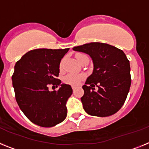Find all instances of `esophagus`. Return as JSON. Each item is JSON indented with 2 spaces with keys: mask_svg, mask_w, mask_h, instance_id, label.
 Returning a JSON list of instances; mask_svg holds the SVG:
<instances>
[{
  "mask_svg": "<svg viewBox=\"0 0 149 149\" xmlns=\"http://www.w3.org/2000/svg\"><path fill=\"white\" fill-rule=\"evenodd\" d=\"M72 89H73V90H74V89H76V87H75V86H72Z\"/></svg>",
  "mask_w": 149,
  "mask_h": 149,
  "instance_id": "1",
  "label": "esophagus"
}]
</instances>
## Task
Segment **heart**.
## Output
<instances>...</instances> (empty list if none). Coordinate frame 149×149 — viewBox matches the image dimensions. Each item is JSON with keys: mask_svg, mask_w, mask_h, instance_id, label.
<instances>
[{"mask_svg": "<svg viewBox=\"0 0 149 149\" xmlns=\"http://www.w3.org/2000/svg\"><path fill=\"white\" fill-rule=\"evenodd\" d=\"M85 56H87L85 54H77L76 55V59H77L79 63H81ZM62 66H63V60L60 63V68H61ZM84 78H85V75L84 74L70 73L66 74L65 77H63V82L66 84H68V85L77 86Z\"/></svg>", "mask_w": 149, "mask_h": 149, "instance_id": "obj_1", "label": "heart"}]
</instances>
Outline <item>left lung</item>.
<instances>
[{"mask_svg": "<svg viewBox=\"0 0 149 149\" xmlns=\"http://www.w3.org/2000/svg\"><path fill=\"white\" fill-rule=\"evenodd\" d=\"M73 50L89 54L94 64L93 74L83 86L81 99L84 110L95 116L113 115L123 106L131 87V68L126 55L122 50L101 42L84 44Z\"/></svg>", "mask_w": 149, "mask_h": 149, "instance_id": "8db88e82", "label": "left lung"}]
</instances>
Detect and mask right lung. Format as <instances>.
Segmentation results:
<instances>
[{"label": "right lung", "instance_id": "obj_1", "mask_svg": "<svg viewBox=\"0 0 149 149\" xmlns=\"http://www.w3.org/2000/svg\"><path fill=\"white\" fill-rule=\"evenodd\" d=\"M65 49H34L18 60L12 76L13 86L18 106L27 119L43 127L60 123L67 116L65 104L72 95L70 85L61 84L57 77ZM57 87L50 92L48 85Z\"/></svg>", "mask_w": 149, "mask_h": 149}]
</instances>
